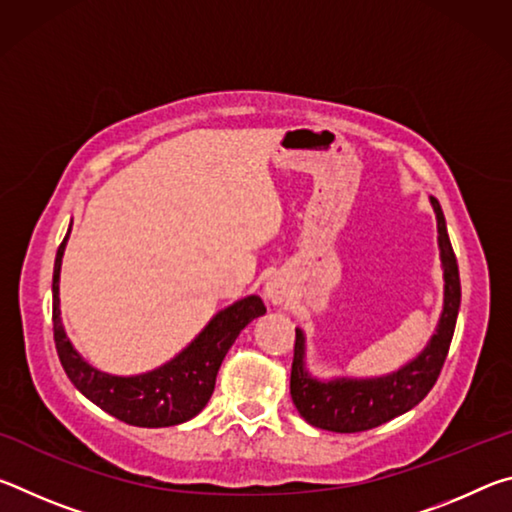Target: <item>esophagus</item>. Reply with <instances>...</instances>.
I'll return each mask as SVG.
<instances>
[{"label":"esophagus","instance_id":"1","mask_svg":"<svg viewBox=\"0 0 512 512\" xmlns=\"http://www.w3.org/2000/svg\"><path fill=\"white\" fill-rule=\"evenodd\" d=\"M264 293H266V298L273 302V305H282L284 298H287V284L280 280H271V282H266Z\"/></svg>","mask_w":512,"mask_h":512}]
</instances>
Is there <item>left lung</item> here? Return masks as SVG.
Segmentation results:
<instances>
[{
  "instance_id": "8db88e82",
  "label": "left lung",
  "mask_w": 512,
  "mask_h": 512,
  "mask_svg": "<svg viewBox=\"0 0 512 512\" xmlns=\"http://www.w3.org/2000/svg\"><path fill=\"white\" fill-rule=\"evenodd\" d=\"M431 205L438 221L440 262H443L445 275V302L436 334L431 336L427 348L418 357L400 370L391 372V375L370 379L339 377L320 381L311 377L305 368V334H302V329H296L291 366V400L311 427L336 433L375 429L379 424L411 411L436 384L447 359L449 343H452L458 307H461V277H458L452 241L447 235L445 214L433 196Z\"/></svg>"
}]
</instances>
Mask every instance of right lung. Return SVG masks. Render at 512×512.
<instances>
[{"label": "right lung", "instance_id": "right-lung-1", "mask_svg": "<svg viewBox=\"0 0 512 512\" xmlns=\"http://www.w3.org/2000/svg\"><path fill=\"white\" fill-rule=\"evenodd\" d=\"M72 230V225H69ZM69 230L58 246L54 262V341L58 359L63 363L67 377L79 391L117 420L133 427H173V424L192 420L210 402L225 354L250 320L266 314L259 296L237 300L235 305L221 309L187 348L176 354L164 366L144 375L117 377L92 368L74 345L69 343L63 320H60L58 280L63 264Z\"/></svg>", "mask_w": 512, "mask_h": 512}]
</instances>
